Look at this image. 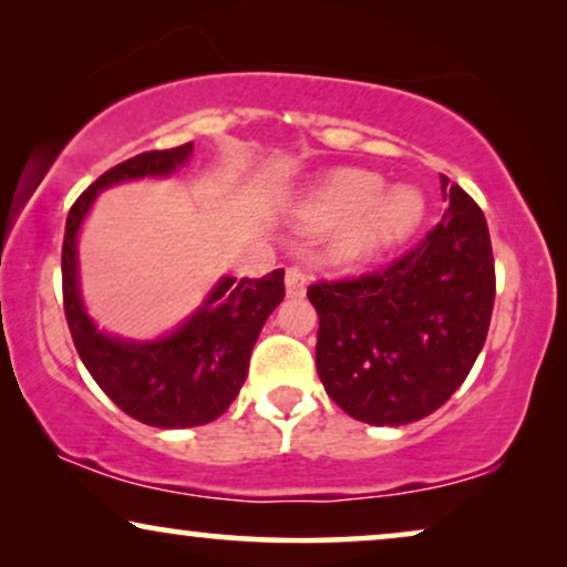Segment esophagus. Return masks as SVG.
<instances>
[{"label": "esophagus", "mask_w": 567, "mask_h": 567, "mask_svg": "<svg viewBox=\"0 0 567 567\" xmlns=\"http://www.w3.org/2000/svg\"><path fill=\"white\" fill-rule=\"evenodd\" d=\"M306 285L308 279L300 269H288V275H285V290H288V298H300L306 296Z\"/></svg>", "instance_id": "obj_1"}]
</instances>
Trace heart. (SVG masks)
Returning <instances> with one entry per match:
<instances>
[{"label":"heart","mask_w":567,"mask_h":567,"mask_svg":"<svg viewBox=\"0 0 567 567\" xmlns=\"http://www.w3.org/2000/svg\"><path fill=\"white\" fill-rule=\"evenodd\" d=\"M425 202L410 186L386 188L379 173L339 168L296 207L303 228H334L327 244L331 264L365 267L414 236Z\"/></svg>","instance_id":"b5f03b06"}]
</instances>
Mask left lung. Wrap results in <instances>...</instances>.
Wrapping results in <instances>:
<instances>
[{
  "instance_id": "1",
  "label": "left lung",
  "mask_w": 567,
  "mask_h": 567,
  "mask_svg": "<svg viewBox=\"0 0 567 567\" xmlns=\"http://www.w3.org/2000/svg\"><path fill=\"white\" fill-rule=\"evenodd\" d=\"M441 192V225L389 269L308 288L319 379L368 425H406L446 404L487 339L495 264L485 215L446 176Z\"/></svg>"
}]
</instances>
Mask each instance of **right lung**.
Instances as JSON below:
<instances>
[{
	"label": "right lung",
	"mask_w": 567,
	"mask_h": 567,
	"mask_svg": "<svg viewBox=\"0 0 567 567\" xmlns=\"http://www.w3.org/2000/svg\"><path fill=\"white\" fill-rule=\"evenodd\" d=\"M194 145L153 150L105 171L66 215L62 246L64 313L74 347L97 386L130 417L153 427L207 425L228 410L248 373L256 337L285 298V269L261 279L220 277L196 311L157 339H126L97 329L80 292L78 238L105 188L137 178H168Z\"/></svg>",
	"instance_id": "add662e5"
}]
</instances>
